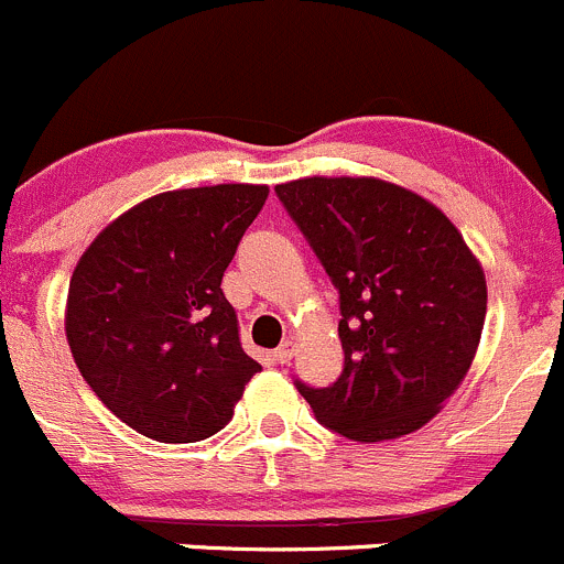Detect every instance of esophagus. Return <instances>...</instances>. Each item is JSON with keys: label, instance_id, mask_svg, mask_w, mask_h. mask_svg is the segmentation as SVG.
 I'll return each mask as SVG.
<instances>
[{"label": "esophagus", "instance_id": "obj_1", "mask_svg": "<svg viewBox=\"0 0 564 564\" xmlns=\"http://www.w3.org/2000/svg\"><path fill=\"white\" fill-rule=\"evenodd\" d=\"M290 359H293V343H284L280 348L274 350V361L276 365H290Z\"/></svg>", "mask_w": 564, "mask_h": 564}]
</instances>
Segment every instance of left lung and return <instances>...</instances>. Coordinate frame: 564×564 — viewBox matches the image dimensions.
Here are the masks:
<instances>
[{"mask_svg":"<svg viewBox=\"0 0 564 564\" xmlns=\"http://www.w3.org/2000/svg\"><path fill=\"white\" fill-rule=\"evenodd\" d=\"M282 205L334 288L345 365L326 389L299 383L317 422L361 444L425 427L469 372L488 284L431 199L381 177H299Z\"/></svg>","mask_w":564,"mask_h":564,"instance_id":"8db88e82","label":"left lung"}]
</instances>
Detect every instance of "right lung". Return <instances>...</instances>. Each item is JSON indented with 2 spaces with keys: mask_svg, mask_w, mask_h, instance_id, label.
Returning a JSON list of instances; mask_svg holds the SVG:
<instances>
[{
  "mask_svg": "<svg viewBox=\"0 0 564 564\" xmlns=\"http://www.w3.org/2000/svg\"><path fill=\"white\" fill-rule=\"evenodd\" d=\"M269 186L155 194L117 216L76 263L65 337L100 403L142 436L192 444L232 420L260 370L221 276Z\"/></svg>",
  "mask_w": 564,
  "mask_h": 564,
  "instance_id": "1",
  "label": "right lung"
}]
</instances>
